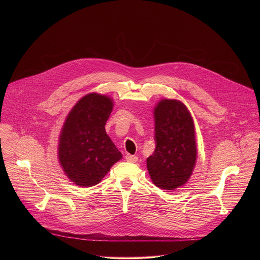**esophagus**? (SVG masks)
<instances>
[{"instance_id":"obj_1","label":"esophagus","mask_w":260,"mask_h":260,"mask_svg":"<svg viewBox=\"0 0 260 260\" xmlns=\"http://www.w3.org/2000/svg\"><path fill=\"white\" fill-rule=\"evenodd\" d=\"M124 158H125V160L128 161V162H136V161H138V157L135 156V155H131V154H126V155L124 156Z\"/></svg>"}]
</instances>
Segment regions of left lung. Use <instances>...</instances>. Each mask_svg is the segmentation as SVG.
<instances>
[{"label":"left lung","instance_id":"1","mask_svg":"<svg viewBox=\"0 0 260 260\" xmlns=\"http://www.w3.org/2000/svg\"><path fill=\"white\" fill-rule=\"evenodd\" d=\"M155 150L147 169L157 187L174 190L186 183L197 159L194 124L187 108L176 100H162L154 109Z\"/></svg>","mask_w":260,"mask_h":260}]
</instances>
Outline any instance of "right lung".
<instances>
[{
	"mask_svg": "<svg viewBox=\"0 0 260 260\" xmlns=\"http://www.w3.org/2000/svg\"><path fill=\"white\" fill-rule=\"evenodd\" d=\"M113 102L98 93L83 96L69 113L59 136L58 158L69 179L82 187L100 183L122 155L105 125Z\"/></svg>",
	"mask_w": 260,
	"mask_h": 260,
	"instance_id": "1",
	"label": "right lung"
}]
</instances>
